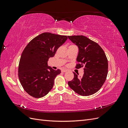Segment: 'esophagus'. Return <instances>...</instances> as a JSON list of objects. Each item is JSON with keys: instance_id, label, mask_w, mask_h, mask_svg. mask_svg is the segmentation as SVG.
Returning <instances> with one entry per match:
<instances>
[{"instance_id": "1", "label": "esophagus", "mask_w": 128, "mask_h": 128, "mask_svg": "<svg viewBox=\"0 0 128 128\" xmlns=\"http://www.w3.org/2000/svg\"><path fill=\"white\" fill-rule=\"evenodd\" d=\"M61 72H67V70H66V69H62V70H61Z\"/></svg>"}]
</instances>
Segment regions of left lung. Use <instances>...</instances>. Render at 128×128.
<instances>
[{
	"label": "left lung",
	"mask_w": 128,
	"mask_h": 128,
	"mask_svg": "<svg viewBox=\"0 0 128 128\" xmlns=\"http://www.w3.org/2000/svg\"><path fill=\"white\" fill-rule=\"evenodd\" d=\"M78 46L79 51L75 68H84L83 76L74 72V77L68 86L77 94L88 96L99 91L108 74V60L102 48L96 42L82 35L68 36Z\"/></svg>",
	"instance_id": "obj_1"
}]
</instances>
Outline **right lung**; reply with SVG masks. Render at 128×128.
<instances>
[{"label": "right lung", "mask_w": 128, "mask_h": 128, "mask_svg": "<svg viewBox=\"0 0 128 128\" xmlns=\"http://www.w3.org/2000/svg\"><path fill=\"white\" fill-rule=\"evenodd\" d=\"M67 36L44 32L26 46L19 62L18 76L24 91L32 97H43L53 87L54 80L61 72L48 67V61L54 56Z\"/></svg>", "instance_id": "obj_1"}]
</instances>
